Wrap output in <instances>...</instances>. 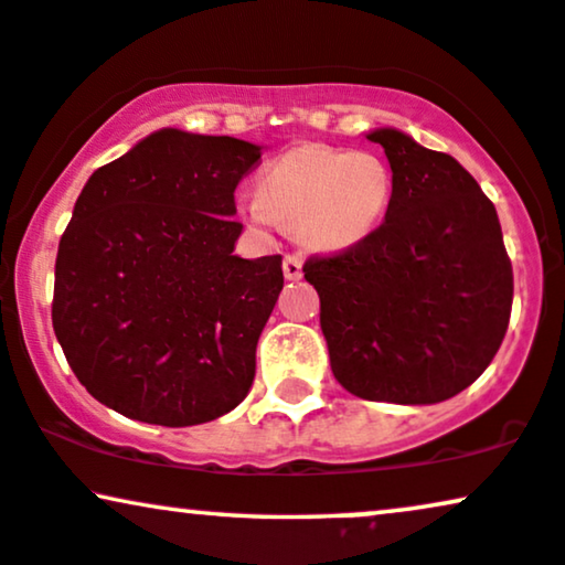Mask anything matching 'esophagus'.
<instances>
[{"mask_svg": "<svg viewBox=\"0 0 565 565\" xmlns=\"http://www.w3.org/2000/svg\"><path fill=\"white\" fill-rule=\"evenodd\" d=\"M284 276H287L289 281H297V278L302 276V258H299V255H287V258H284Z\"/></svg>", "mask_w": 565, "mask_h": 565, "instance_id": "esophagus-1", "label": "esophagus"}]
</instances>
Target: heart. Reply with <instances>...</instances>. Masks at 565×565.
<instances>
[{
    "instance_id": "heart-1",
    "label": "heart",
    "mask_w": 565,
    "mask_h": 565,
    "mask_svg": "<svg viewBox=\"0 0 565 565\" xmlns=\"http://www.w3.org/2000/svg\"><path fill=\"white\" fill-rule=\"evenodd\" d=\"M391 192L394 174L377 153L312 142L270 161L239 211L253 226L295 230L318 253H344L377 230Z\"/></svg>"
}]
</instances>
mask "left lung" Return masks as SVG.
Listing matches in <instances>:
<instances>
[{"mask_svg":"<svg viewBox=\"0 0 565 565\" xmlns=\"http://www.w3.org/2000/svg\"><path fill=\"white\" fill-rule=\"evenodd\" d=\"M394 174L385 221L310 258L333 377L367 402L438 404L484 373L511 318L513 274L495 205L454 156L394 127L367 132Z\"/></svg>","mask_w":565,"mask_h":565,"instance_id":"8db88e82","label":"left lung"}]
</instances>
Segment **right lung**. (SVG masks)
<instances>
[{
    "mask_svg": "<svg viewBox=\"0 0 565 565\" xmlns=\"http://www.w3.org/2000/svg\"><path fill=\"white\" fill-rule=\"evenodd\" d=\"M260 146L163 127L96 169L60 239L52 323L85 391L148 425H203L255 377L281 255H234Z\"/></svg>",
    "mask_w": 565,
    "mask_h": 565,
    "instance_id": "add662e5",
    "label": "right lung"
}]
</instances>
